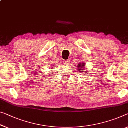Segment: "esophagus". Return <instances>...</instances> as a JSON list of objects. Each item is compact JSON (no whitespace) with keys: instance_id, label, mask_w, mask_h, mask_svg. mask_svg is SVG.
I'll return each instance as SVG.
<instances>
[{"instance_id":"1","label":"esophagus","mask_w":128,"mask_h":128,"mask_svg":"<svg viewBox=\"0 0 128 128\" xmlns=\"http://www.w3.org/2000/svg\"><path fill=\"white\" fill-rule=\"evenodd\" d=\"M70 60H63V62L64 63V64H68V63H69Z\"/></svg>"}]
</instances>
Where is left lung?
Returning <instances> with one entry per match:
<instances>
[{"label": "left lung", "mask_w": 128, "mask_h": 128, "mask_svg": "<svg viewBox=\"0 0 128 128\" xmlns=\"http://www.w3.org/2000/svg\"><path fill=\"white\" fill-rule=\"evenodd\" d=\"M84 66H85V64H84L83 62H80L77 66L78 72H83V71L84 70ZM85 72H86V71H85ZM85 73H86V72H85Z\"/></svg>", "instance_id": "1"}]
</instances>
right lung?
I'll return each instance as SVG.
<instances>
[{
  "mask_svg": "<svg viewBox=\"0 0 128 128\" xmlns=\"http://www.w3.org/2000/svg\"><path fill=\"white\" fill-rule=\"evenodd\" d=\"M51 68H52V67H51Z\"/></svg>",
  "mask_w": 128,
  "mask_h": 128,
  "instance_id": "1",
  "label": "right lung"
}]
</instances>
